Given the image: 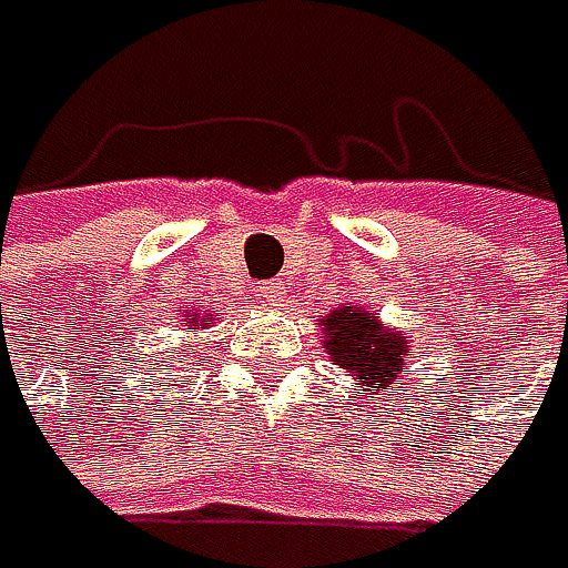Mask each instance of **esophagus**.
<instances>
[{
	"mask_svg": "<svg viewBox=\"0 0 568 568\" xmlns=\"http://www.w3.org/2000/svg\"><path fill=\"white\" fill-rule=\"evenodd\" d=\"M285 292H288V285H285L283 280H270V283L260 285V295H263L270 305H280V302H285Z\"/></svg>",
	"mask_w": 568,
	"mask_h": 568,
	"instance_id": "1",
	"label": "esophagus"
}]
</instances>
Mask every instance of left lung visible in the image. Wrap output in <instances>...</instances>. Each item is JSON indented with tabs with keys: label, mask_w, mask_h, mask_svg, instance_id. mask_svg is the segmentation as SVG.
I'll list each match as a JSON object with an SVG mask.
<instances>
[{
	"label": "left lung",
	"mask_w": 568,
	"mask_h": 568,
	"mask_svg": "<svg viewBox=\"0 0 568 568\" xmlns=\"http://www.w3.org/2000/svg\"><path fill=\"white\" fill-rule=\"evenodd\" d=\"M325 352L332 365L345 368L358 382V395H375L382 388H392L400 378L404 355L410 352L407 335L382 325V318L362 305H338L328 315L318 318Z\"/></svg>",
	"instance_id": "obj_1"
}]
</instances>
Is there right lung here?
Masks as SVG:
<instances>
[{"mask_svg": "<svg viewBox=\"0 0 568 568\" xmlns=\"http://www.w3.org/2000/svg\"><path fill=\"white\" fill-rule=\"evenodd\" d=\"M193 325H200V328H206V325H213V318H200V315H196V318H193Z\"/></svg>", "mask_w": 568, "mask_h": 568, "instance_id": "right-lung-1", "label": "right lung"}]
</instances>
